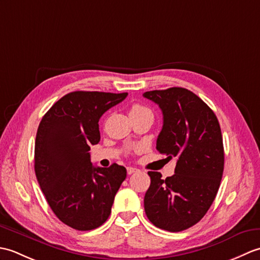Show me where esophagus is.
<instances>
[{"instance_id":"esophagus-1","label":"esophagus","mask_w":260,"mask_h":260,"mask_svg":"<svg viewBox=\"0 0 260 260\" xmlns=\"http://www.w3.org/2000/svg\"><path fill=\"white\" fill-rule=\"evenodd\" d=\"M126 170H127V174H128V175H131V174H133V173L137 172V169H135V168H131V167H128V168H127Z\"/></svg>"}]
</instances>
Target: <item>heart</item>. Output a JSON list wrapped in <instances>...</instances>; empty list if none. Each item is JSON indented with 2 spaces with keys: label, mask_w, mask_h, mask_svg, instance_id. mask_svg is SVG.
I'll return each instance as SVG.
<instances>
[{
  "label": "heart",
  "mask_w": 260,
  "mask_h": 260,
  "mask_svg": "<svg viewBox=\"0 0 260 260\" xmlns=\"http://www.w3.org/2000/svg\"><path fill=\"white\" fill-rule=\"evenodd\" d=\"M146 112H151L150 109L146 108L145 106H143V105L140 104H135L132 106L131 110H129V115H137V114H142V113H146Z\"/></svg>",
  "instance_id": "heart-1"
}]
</instances>
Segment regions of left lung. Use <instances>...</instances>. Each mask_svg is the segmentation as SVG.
I'll use <instances>...</instances> for the list:
<instances>
[{"label":"left lung","instance_id":"8db88e82","mask_svg":"<svg viewBox=\"0 0 260 260\" xmlns=\"http://www.w3.org/2000/svg\"><path fill=\"white\" fill-rule=\"evenodd\" d=\"M143 96L163 113L156 150L169 159L176 158L174 174L165 180L159 172H148L145 213L157 228L178 233L200 221L217 196L224 164L221 128L212 109L185 88Z\"/></svg>","mask_w":260,"mask_h":260}]
</instances>
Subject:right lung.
I'll return each instance as SVG.
<instances>
[{"label": "right lung", "instance_id": "right-lung-1", "mask_svg": "<svg viewBox=\"0 0 260 260\" xmlns=\"http://www.w3.org/2000/svg\"><path fill=\"white\" fill-rule=\"evenodd\" d=\"M127 92L73 91L53 104L38 127L35 171L47 202L60 221L76 230L98 228L108 219L126 179L118 164L93 167L90 145L101 141L98 121Z\"/></svg>", "mask_w": 260, "mask_h": 260}]
</instances>
